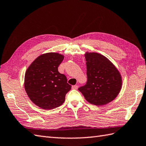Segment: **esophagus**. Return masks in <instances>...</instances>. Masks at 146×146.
Segmentation results:
<instances>
[{
    "instance_id": "34e87169",
    "label": "esophagus",
    "mask_w": 146,
    "mask_h": 146,
    "mask_svg": "<svg viewBox=\"0 0 146 146\" xmlns=\"http://www.w3.org/2000/svg\"><path fill=\"white\" fill-rule=\"evenodd\" d=\"M72 89H73V90H77L78 89V86L77 85H73V86H72Z\"/></svg>"
}]
</instances>
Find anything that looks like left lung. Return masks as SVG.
Returning a JSON list of instances; mask_svg holds the SVG:
<instances>
[{
	"label": "left lung",
	"instance_id": "8db88e82",
	"mask_svg": "<svg viewBox=\"0 0 146 146\" xmlns=\"http://www.w3.org/2000/svg\"><path fill=\"white\" fill-rule=\"evenodd\" d=\"M88 81L78 90L90 104L103 106L111 102L122 88V76L111 61L98 53H84Z\"/></svg>",
	"mask_w": 146,
	"mask_h": 146
}]
</instances>
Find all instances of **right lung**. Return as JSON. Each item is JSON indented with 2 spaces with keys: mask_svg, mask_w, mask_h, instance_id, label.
I'll use <instances>...</instances> for the list:
<instances>
[{
  "mask_svg": "<svg viewBox=\"0 0 146 146\" xmlns=\"http://www.w3.org/2000/svg\"><path fill=\"white\" fill-rule=\"evenodd\" d=\"M64 58L55 52L38 56L27 69L24 88L30 100L43 110H52L61 106L72 86L66 77L58 70Z\"/></svg>",
  "mask_w": 146,
  "mask_h": 146,
  "instance_id": "1",
  "label": "right lung"
}]
</instances>
